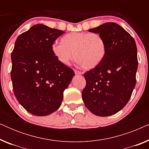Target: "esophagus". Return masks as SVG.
<instances>
[{
    "label": "esophagus",
    "instance_id": "obj_1",
    "mask_svg": "<svg viewBox=\"0 0 149 149\" xmlns=\"http://www.w3.org/2000/svg\"><path fill=\"white\" fill-rule=\"evenodd\" d=\"M74 73L76 74H83L82 72H81V71H79V70H74Z\"/></svg>",
    "mask_w": 149,
    "mask_h": 149
}]
</instances>
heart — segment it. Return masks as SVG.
Masks as SVG:
<instances>
[{
  "instance_id": "obj_1",
  "label": "heart",
  "mask_w": 149,
  "mask_h": 149,
  "mask_svg": "<svg viewBox=\"0 0 149 149\" xmlns=\"http://www.w3.org/2000/svg\"><path fill=\"white\" fill-rule=\"evenodd\" d=\"M54 56L62 64L68 65L73 60L83 68L90 70L104 60L107 53V44L102 36L97 33L71 32L61 38V43L52 46Z\"/></svg>"
}]
</instances>
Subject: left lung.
<instances>
[{
    "instance_id": "left-lung-1",
    "label": "left lung",
    "mask_w": 149,
    "mask_h": 149,
    "mask_svg": "<svg viewBox=\"0 0 149 149\" xmlns=\"http://www.w3.org/2000/svg\"><path fill=\"white\" fill-rule=\"evenodd\" d=\"M88 31L104 38L107 53L98 66L84 74L82 98L93 114L107 117L121 111L131 97L136 83L137 47L134 38L114 22Z\"/></svg>"
}]
</instances>
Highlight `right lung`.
Instances as JSON below:
<instances>
[{
  "instance_id": "obj_1",
  "label": "right lung",
  "mask_w": 149,
  "mask_h": 149,
  "mask_svg": "<svg viewBox=\"0 0 149 149\" xmlns=\"http://www.w3.org/2000/svg\"><path fill=\"white\" fill-rule=\"evenodd\" d=\"M64 33L39 24L15 40L11 72L14 94L34 115L46 116L57 111L74 76V71L59 62L52 52L55 40Z\"/></svg>"
}]
</instances>
